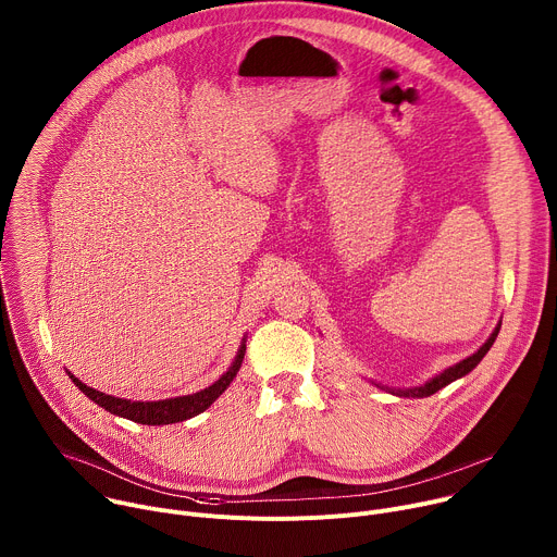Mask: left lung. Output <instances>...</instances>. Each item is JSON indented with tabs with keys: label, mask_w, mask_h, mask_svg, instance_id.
Here are the masks:
<instances>
[{
	"label": "left lung",
	"mask_w": 557,
	"mask_h": 557,
	"mask_svg": "<svg viewBox=\"0 0 557 557\" xmlns=\"http://www.w3.org/2000/svg\"><path fill=\"white\" fill-rule=\"evenodd\" d=\"M500 324L503 322H498V326H496V331L492 333V337L479 348V352H473L471 357H467V359H462L460 363H456V366H451V368H447V370H443L441 374H436L434 379H430L428 383H423V385H419V387H408V389H396V387H383V385H379L381 389H387V392H392V394H396V396H419V399H423V396H430V394H434V392H438L441 387H445V385H449L451 381H456V379H460V376H465V374H469L475 366H479L481 361H483V357L490 352V348L494 346V342H496V337H498V331H500Z\"/></svg>",
	"instance_id": "1"
}]
</instances>
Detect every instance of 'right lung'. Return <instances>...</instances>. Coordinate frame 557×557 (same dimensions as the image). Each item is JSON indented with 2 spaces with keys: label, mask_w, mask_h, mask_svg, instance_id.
<instances>
[{
  "label": "right lung",
  "mask_w": 557,
  "mask_h": 557,
  "mask_svg": "<svg viewBox=\"0 0 557 557\" xmlns=\"http://www.w3.org/2000/svg\"><path fill=\"white\" fill-rule=\"evenodd\" d=\"M247 352V339H243L240 350H237L231 368L218 379L213 381L209 387L196 392V394H185V396H174V399H163V401H127V399H119V396L99 392L86 383L78 381L76 376H72L67 372V376L72 379V383L82 389L86 396H90V401H95L97 406L106 408L110 414L129 419L134 423H143V425H170V423H181L187 421L200 412H205L218 396L228 387V383L235 379L237 370L243 366Z\"/></svg>",
  "instance_id": "1"
}]
</instances>
